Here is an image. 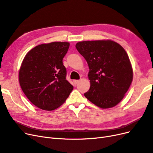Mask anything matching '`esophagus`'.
<instances>
[{
  "label": "esophagus",
  "mask_w": 153,
  "mask_h": 153,
  "mask_svg": "<svg viewBox=\"0 0 153 153\" xmlns=\"http://www.w3.org/2000/svg\"><path fill=\"white\" fill-rule=\"evenodd\" d=\"M79 82H80V80H73V83H74V84H75V85H76Z\"/></svg>",
  "instance_id": "34e87169"
}]
</instances>
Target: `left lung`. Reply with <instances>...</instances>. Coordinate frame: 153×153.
Segmentation results:
<instances>
[{
    "mask_svg": "<svg viewBox=\"0 0 153 153\" xmlns=\"http://www.w3.org/2000/svg\"><path fill=\"white\" fill-rule=\"evenodd\" d=\"M75 47L89 68L91 87L85 98L98 107H114L123 100L133 80L126 51L111 40L81 41Z\"/></svg>",
    "mask_w": 153,
    "mask_h": 153,
    "instance_id": "obj_1",
    "label": "left lung"
}]
</instances>
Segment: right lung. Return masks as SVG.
<instances>
[{"instance_id":"1","label":"right lung","mask_w":153,"mask_h":153,"mask_svg":"<svg viewBox=\"0 0 153 153\" xmlns=\"http://www.w3.org/2000/svg\"><path fill=\"white\" fill-rule=\"evenodd\" d=\"M69 43L52 42L30 50L19 71V82L30 102L44 110H53L62 105L73 89L66 80L62 59Z\"/></svg>"}]
</instances>
